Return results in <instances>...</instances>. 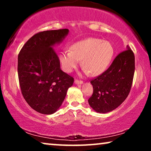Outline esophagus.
I'll use <instances>...</instances> for the list:
<instances>
[{
  "instance_id": "obj_1",
  "label": "esophagus",
  "mask_w": 151,
  "mask_h": 151,
  "mask_svg": "<svg viewBox=\"0 0 151 151\" xmlns=\"http://www.w3.org/2000/svg\"><path fill=\"white\" fill-rule=\"evenodd\" d=\"M74 82H75L76 84H83V82L81 81V80H76Z\"/></svg>"
}]
</instances>
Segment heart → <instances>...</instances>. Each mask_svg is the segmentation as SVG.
Returning <instances> with one entry per match:
<instances>
[{
	"instance_id": "heart-1",
	"label": "heart",
	"mask_w": 151,
	"mask_h": 151,
	"mask_svg": "<svg viewBox=\"0 0 151 151\" xmlns=\"http://www.w3.org/2000/svg\"><path fill=\"white\" fill-rule=\"evenodd\" d=\"M114 54L112 45L102 39L89 38L79 41L60 53V60L64 71L71 73L82 60L84 71L93 76L102 74L110 65Z\"/></svg>"
}]
</instances>
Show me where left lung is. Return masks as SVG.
<instances>
[{"instance_id": "8db88e82", "label": "left lung", "mask_w": 151, "mask_h": 151, "mask_svg": "<svg viewBox=\"0 0 151 151\" xmlns=\"http://www.w3.org/2000/svg\"><path fill=\"white\" fill-rule=\"evenodd\" d=\"M135 73V55L127 46L108 69L92 80L93 93L88 102L97 113H106L117 108L129 96Z\"/></svg>"}]
</instances>
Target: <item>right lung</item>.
<instances>
[{
    "label": "right lung",
    "mask_w": 151,
    "mask_h": 151,
    "mask_svg": "<svg viewBox=\"0 0 151 151\" xmlns=\"http://www.w3.org/2000/svg\"><path fill=\"white\" fill-rule=\"evenodd\" d=\"M67 29L35 34L24 45L18 57V74L24 100L37 112L53 114L65 100L73 78L62 71L53 49L69 34Z\"/></svg>",
    "instance_id": "obj_1"
}]
</instances>
